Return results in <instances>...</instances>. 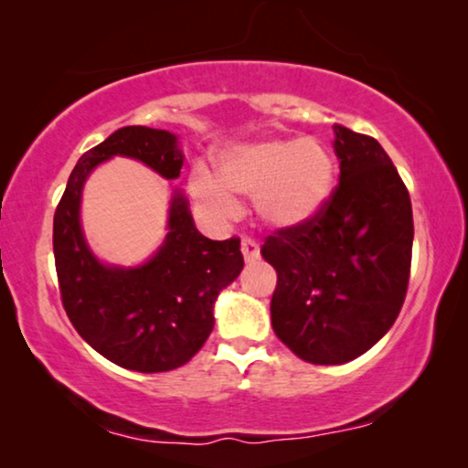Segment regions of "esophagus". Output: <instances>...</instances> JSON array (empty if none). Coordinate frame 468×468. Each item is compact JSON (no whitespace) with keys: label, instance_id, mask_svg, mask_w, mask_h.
<instances>
[{"label":"esophagus","instance_id":"1","mask_svg":"<svg viewBox=\"0 0 468 468\" xmlns=\"http://www.w3.org/2000/svg\"><path fill=\"white\" fill-rule=\"evenodd\" d=\"M240 251H242V255H245L247 261H253L260 258V245L253 239H242Z\"/></svg>","mask_w":468,"mask_h":468}]
</instances>
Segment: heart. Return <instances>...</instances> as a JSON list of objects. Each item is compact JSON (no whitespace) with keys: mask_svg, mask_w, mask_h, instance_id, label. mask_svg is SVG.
<instances>
[{"mask_svg":"<svg viewBox=\"0 0 468 468\" xmlns=\"http://www.w3.org/2000/svg\"><path fill=\"white\" fill-rule=\"evenodd\" d=\"M219 178L197 168L189 191L215 221L239 215L236 196L255 197L260 219L274 229H292L322 213L335 189V159L313 138L260 140L226 149L217 157Z\"/></svg>","mask_w":468,"mask_h":468,"instance_id":"heart-1","label":"heart"}]
</instances>
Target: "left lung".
<instances>
[{
    "instance_id": "obj_1",
    "label": "left lung",
    "mask_w": 468,
    "mask_h": 468,
    "mask_svg": "<svg viewBox=\"0 0 468 468\" xmlns=\"http://www.w3.org/2000/svg\"><path fill=\"white\" fill-rule=\"evenodd\" d=\"M336 189L309 223L261 245L277 271L274 335L300 360L345 364L392 328L411 271V197L375 138L335 125Z\"/></svg>"
}]
</instances>
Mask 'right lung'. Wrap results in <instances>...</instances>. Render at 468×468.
<instances>
[{
	"label": "right lung",
	"instance_id": "1",
	"mask_svg": "<svg viewBox=\"0 0 468 468\" xmlns=\"http://www.w3.org/2000/svg\"><path fill=\"white\" fill-rule=\"evenodd\" d=\"M114 155L132 157L164 178H178V138L144 125L121 127L74 165L53 221V251L61 303L76 332L119 367L165 373L194 357L210 332L213 306L239 277L240 240H210L197 232L189 202L175 189L168 234L144 264L108 266L89 249L80 226V197L89 175Z\"/></svg>",
	"mask_w": 468,
	"mask_h": 468
}]
</instances>
